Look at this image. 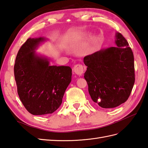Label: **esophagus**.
Listing matches in <instances>:
<instances>
[{
	"mask_svg": "<svg viewBox=\"0 0 148 148\" xmlns=\"http://www.w3.org/2000/svg\"><path fill=\"white\" fill-rule=\"evenodd\" d=\"M73 71L75 74L81 75L83 74V72H84V67H83L81 64H76L73 67Z\"/></svg>",
	"mask_w": 148,
	"mask_h": 148,
	"instance_id": "obj_1",
	"label": "esophagus"
}]
</instances>
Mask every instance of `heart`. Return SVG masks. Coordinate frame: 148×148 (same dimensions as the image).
Wrapping results in <instances>:
<instances>
[{"instance_id": "1", "label": "heart", "mask_w": 148, "mask_h": 148, "mask_svg": "<svg viewBox=\"0 0 148 148\" xmlns=\"http://www.w3.org/2000/svg\"><path fill=\"white\" fill-rule=\"evenodd\" d=\"M88 32H84V33H82V34L81 36H82V37H86V36H88ZM98 39H99V38H96V39L95 40H94V42H93L92 45L91 46H90V47H89V49H88V51H92V49H94V46H95L96 44V42H97Z\"/></svg>"}]
</instances>
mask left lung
I'll list each match as a JSON object with an SVG mask.
<instances>
[{"label": "left lung", "instance_id": "1", "mask_svg": "<svg viewBox=\"0 0 148 148\" xmlns=\"http://www.w3.org/2000/svg\"><path fill=\"white\" fill-rule=\"evenodd\" d=\"M117 47L103 49L84 57V78L90 97L103 108L126 102L135 81L134 55L126 39L116 32Z\"/></svg>", "mask_w": 148, "mask_h": 148}]
</instances>
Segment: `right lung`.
<instances>
[{"instance_id":"1","label":"right lung","mask_w":148,"mask_h":148,"mask_svg":"<svg viewBox=\"0 0 148 148\" xmlns=\"http://www.w3.org/2000/svg\"><path fill=\"white\" fill-rule=\"evenodd\" d=\"M45 40L44 37L29 38L18 51L14 65L18 95L33 115L56 111L71 82L69 66H51L49 59L37 54L35 50Z\"/></svg>"}]
</instances>
